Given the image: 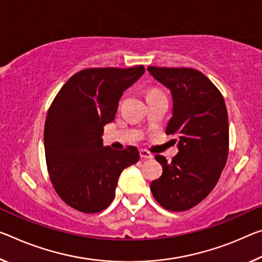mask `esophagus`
<instances>
[{
  "label": "esophagus",
  "mask_w": 262,
  "mask_h": 262,
  "mask_svg": "<svg viewBox=\"0 0 262 262\" xmlns=\"http://www.w3.org/2000/svg\"><path fill=\"white\" fill-rule=\"evenodd\" d=\"M140 157L142 160H150V159H152V155L149 151L144 150V149H141V150H140Z\"/></svg>",
  "instance_id": "1"
}]
</instances>
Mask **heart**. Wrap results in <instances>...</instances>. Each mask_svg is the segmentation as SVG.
<instances>
[{
    "instance_id": "b5f03b06",
    "label": "heart",
    "mask_w": 262,
    "mask_h": 262,
    "mask_svg": "<svg viewBox=\"0 0 262 262\" xmlns=\"http://www.w3.org/2000/svg\"><path fill=\"white\" fill-rule=\"evenodd\" d=\"M152 92H154V91H152Z\"/></svg>"
}]
</instances>
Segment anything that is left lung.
Listing matches in <instances>:
<instances>
[{
  "label": "left lung",
  "instance_id": "obj_1",
  "mask_svg": "<svg viewBox=\"0 0 262 262\" xmlns=\"http://www.w3.org/2000/svg\"><path fill=\"white\" fill-rule=\"evenodd\" d=\"M148 72L170 90L172 116L167 134H175L178 152L152 181L154 198L169 211H185L209 196L218 183L228 155V118L219 90L202 72L186 68L148 66Z\"/></svg>",
  "mask_w": 262,
  "mask_h": 262
}]
</instances>
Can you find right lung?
Segmentation results:
<instances>
[{"label": "right lung", "mask_w": 262, "mask_h": 262, "mask_svg": "<svg viewBox=\"0 0 262 262\" xmlns=\"http://www.w3.org/2000/svg\"><path fill=\"white\" fill-rule=\"evenodd\" d=\"M143 73L142 65L81 70L50 106L44 128L50 180L66 204L80 212L105 210L115 197L120 173L140 160L136 147L114 150L103 146L101 136L124 91Z\"/></svg>", "instance_id": "1"}]
</instances>
